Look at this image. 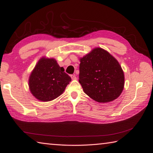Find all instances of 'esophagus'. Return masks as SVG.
<instances>
[{
    "label": "esophagus",
    "mask_w": 153,
    "mask_h": 153,
    "mask_svg": "<svg viewBox=\"0 0 153 153\" xmlns=\"http://www.w3.org/2000/svg\"><path fill=\"white\" fill-rule=\"evenodd\" d=\"M71 77L72 78V80H76V76L75 75H71Z\"/></svg>",
    "instance_id": "obj_1"
}]
</instances>
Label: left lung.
Wrapping results in <instances>:
<instances>
[{
  "instance_id": "obj_1",
  "label": "left lung",
  "mask_w": 153,
  "mask_h": 153,
  "mask_svg": "<svg viewBox=\"0 0 153 153\" xmlns=\"http://www.w3.org/2000/svg\"><path fill=\"white\" fill-rule=\"evenodd\" d=\"M80 60L79 82L87 95L99 103L110 102L121 95L124 72L107 51L96 48Z\"/></svg>"
}]
</instances>
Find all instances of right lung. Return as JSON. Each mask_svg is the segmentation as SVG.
Returning <instances> with one entry per match:
<instances>
[{"label": "right lung", "instance_id": "add662e5", "mask_svg": "<svg viewBox=\"0 0 153 153\" xmlns=\"http://www.w3.org/2000/svg\"><path fill=\"white\" fill-rule=\"evenodd\" d=\"M71 80V77L54 59L43 57L32 71L29 85L36 98L41 101H50L62 94Z\"/></svg>", "mask_w": 153, "mask_h": 153}]
</instances>
